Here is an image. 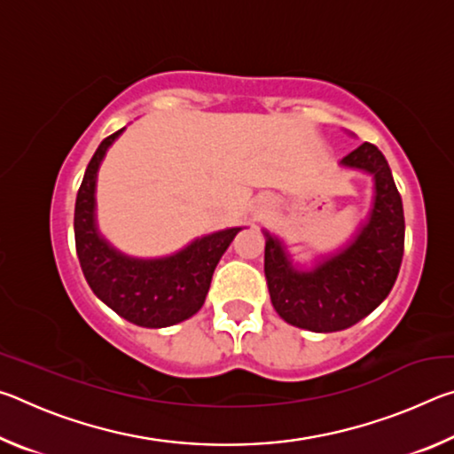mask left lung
Segmentation results:
<instances>
[{
  "instance_id": "1",
  "label": "left lung",
  "mask_w": 454,
  "mask_h": 454,
  "mask_svg": "<svg viewBox=\"0 0 454 454\" xmlns=\"http://www.w3.org/2000/svg\"><path fill=\"white\" fill-rule=\"evenodd\" d=\"M340 166L371 174L374 180L368 216L347 244L302 268L278 236L262 230L264 274L274 310L288 325L312 333H336L368 317L393 290L403 262V200L387 158L364 142L344 156Z\"/></svg>"
}]
</instances>
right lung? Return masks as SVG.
<instances>
[{
    "label": "right lung",
    "instance_id": "add662e5",
    "mask_svg": "<svg viewBox=\"0 0 454 454\" xmlns=\"http://www.w3.org/2000/svg\"><path fill=\"white\" fill-rule=\"evenodd\" d=\"M126 128L98 145L75 198L74 234L82 272L104 304L132 325L166 328L202 309L214 268L242 228H226L196 238L182 250L160 258H137L118 250L99 232L96 182L99 164Z\"/></svg>",
    "mask_w": 454,
    "mask_h": 454
}]
</instances>
